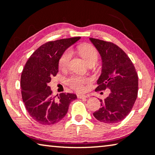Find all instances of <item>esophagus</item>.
I'll return each instance as SVG.
<instances>
[{
    "instance_id": "34e87169",
    "label": "esophagus",
    "mask_w": 155,
    "mask_h": 155,
    "mask_svg": "<svg viewBox=\"0 0 155 155\" xmlns=\"http://www.w3.org/2000/svg\"><path fill=\"white\" fill-rule=\"evenodd\" d=\"M77 97H78V98H80V99H84V98H86V97H88L89 95L78 94V95H77Z\"/></svg>"
}]
</instances>
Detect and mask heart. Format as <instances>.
<instances>
[{
	"instance_id": "1",
	"label": "heart",
	"mask_w": 155,
	"mask_h": 155,
	"mask_svg": "<svg viewBox=\"0 0 155 155\" xmlns=\"http://www.w3.org/2000/svg\"><path fill=\"white\" fill-rule=\"evenodd\" d=\"M78 51L87 64L90 62H97L98 55L95 48L88 44H83L78 47ZM72 55L73 52L70 48L67 49L64 52L59 60L60 68L65 69L68 66L69 60H71ZM87 82H88V80L79 75H73L68 80L69 86L78 92H81L85 90V84Z\"/></svg>"
}]
</instances>
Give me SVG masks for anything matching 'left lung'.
Wrapping results in <instances>:
<instances>
[{"label":"left lung","instance_id":"left-lung-1","mask_svg":"<svg viewBox=\"0 0 155 155\" xmlns=\"http://www.w3.org/2000/svg\"><path fill=\"white\" fill-rule=\"evenodd\" d=\"M102 60L101 74L95 91L110 90L108 97L100 100L101 107L93 113L97 120L115 124L131 111L138 95V77L135 67L123 50L111 42L89 38Z\"/></svg>","mask_w":155,"mask_h":155}]
</instances>
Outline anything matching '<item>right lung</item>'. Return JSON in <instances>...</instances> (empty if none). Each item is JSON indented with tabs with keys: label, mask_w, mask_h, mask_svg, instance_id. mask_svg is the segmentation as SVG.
I'll return each mask as SVG.
<instances>
[{
	"label": "right lung",
	"mask_w": 155,
	"mask_h": 155,
	"mask_svg": "<svg viewBox=\"0 0 155 155\" xmlns=\"http://www.w3.org/2000/svg\"><path fill=\"white\" fill-rule=\"evenodd\" d=\"M81 37L45 43L35 51L21 76V96L30 116L43 125H53L64 118L69 104L77 98L74 93L52 94L48 84L58 72L59 60L64 52Z\"/></svg>",
	"instance_id": "right-lung-1"
}]
</instances>
